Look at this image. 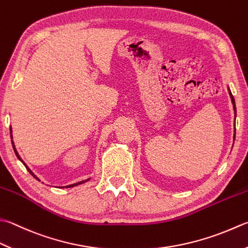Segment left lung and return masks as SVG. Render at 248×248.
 I'll return each instance as SVG.
<instances>
[{"instance_id":"obj_1","label":"left lung","mask_w":248,"mask_h":248,"mask_svg":"<svg viewBox=\"0 0 248 248\" xmlns=\"http://www.w3.org/2000/svg\"><path fill=\"white\" fill-rule=\"evenodd\" d=\"M228 91H229V95H230L231 101H232V105H233V110H234V115H235V118H236V108H235V101H234V98H233V96H232V94H231V91H230V88H229V86H228ZM234 126H235V120H234ZM234 139H235V127H234V135H233V141H234Z\"/></svg>"}]
</instances>
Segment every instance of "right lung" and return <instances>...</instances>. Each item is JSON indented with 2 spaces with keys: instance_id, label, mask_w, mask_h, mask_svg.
I'll list each match as a JSON object with an SVG mask.
<instances>
[{
  "instance_id": "right-lung-1",
  "label": "right lung",
  "mask_w": 248,
  "mask_h": 248,
  "mask_svg": "<svg viewBox=\"0 0 248 248\" xmlns=\"http://www.w3.org/2000/svg\"><path fill=\"white\" fill-rule=\"evenodd\" d=\"M9 132H11V139H12V146H13V149H14V152H15V154H16V156L18 157V160H19L23 165L26 166V168H27V170L30 172V174L34 177V178L36 179V180H39V181H41L39 178H37V177L33 174V171H32L29 167L27 166V164L25 162H23L22 160H21V157H20V155L19 154H18V152H17V150H16V148H15V143H14V141H13V130H12V126L11 127H9ZM91 178H88V179H85V180H81V181H78V182H76V184H72V185H69V186H60V188H73V186H78V185H82V184H84V182H86V181H88L90 180Z\"/></svg>"
}]
</instances>
